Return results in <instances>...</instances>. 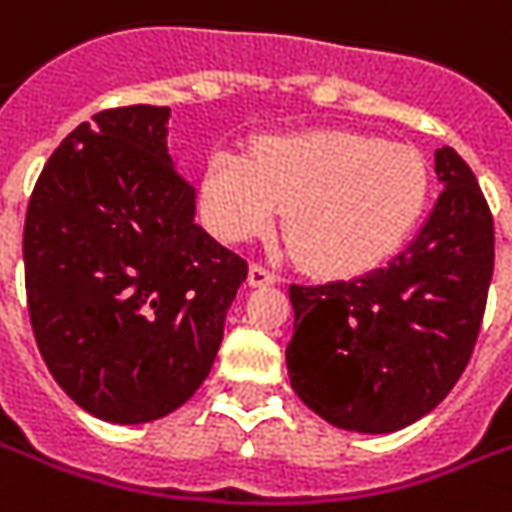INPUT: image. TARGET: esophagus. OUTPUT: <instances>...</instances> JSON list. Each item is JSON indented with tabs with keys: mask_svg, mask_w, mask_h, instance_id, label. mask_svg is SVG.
I'll return each instance as SVG.
<instances>
[{
	"mask_svg": "<svg viewBox=\"0 0 512 512\" xmlns=\"http://www.w3.org/2000/svg\"><path fill=\"white\" fill-rule=\"evenodd\" d=\"M280 277L269 269V266H263V263H252V269H249V283L252 286H274Z\"/></svg>",
	"mask_w": 512,
	"mask_h": 512,
	"instance_id": "esophagus-1",
	"label": "esophagus"
}]
</instances>
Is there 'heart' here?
I'll list each match as a JSON object with an SVG mask.
<instances>
[{
	"mask_svg": "<svg viewBox=\"0 0 512 512\" xmlns=\"http://www.w3.org/2000/svg\"><path fill=\"white\" fill-rule=\"evenodd\" d=\"M431 192L425 158L345 130L283 135L252 155H209L201 201L223 240H246L286 212V238L320 274H360L411 235Z\"/></svg>",
	"mask_w": 512,
	"mask_h": 512,
	"instance_id": "heart-1",
	"label": "heart"
}]
</instances>
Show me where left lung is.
<instances>
[{
	"label": "left lung",
	"mask_w": 512,
	"mask_h": 512,
	"mask_svg": "<svg viewBox=\"0 0 512 512\" xmlns=\"http://www.w3.org/2000/svg\"><path fill=\"white\" fill-rule=\"evenodd\" d=\"M436 178L439 201L388 266L289 286L291 388L334 428L399 431L431 414L470 362L493 277V215L456 150H436Z\"/></svg>",
	"instance_id": "left-lung-1"
}]
</instances>
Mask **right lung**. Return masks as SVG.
Returning a JSON list of instances; mask_svg holds the SVG:
<instances>
[{
	"label": "right lung",
	"mask_w": 512,
	"mask_h": 512,
	"mask_svg": "<svg viewBox=\"0 0 512 512\" xmlns=\"http://www.w3.org/2000/svg\"><path fill=\"white\" fill-rule=\"evenodd\" d=\"M169 107L93 115L42 169L25 218L30 326L53 379L87 414H172L209 374L246 260L195 223L169 161Z\"/></svg>",
	"instance_id": "add662e5"
}]
</instances>
